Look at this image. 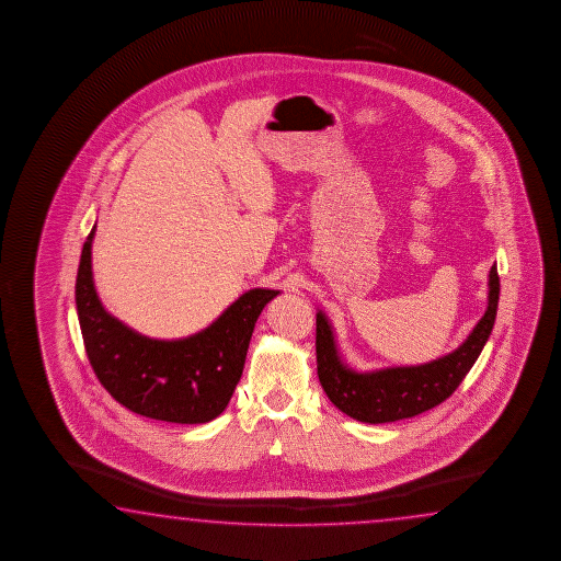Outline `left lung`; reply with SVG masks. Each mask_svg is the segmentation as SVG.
I'll list each match as a JSON object with an SVG mask.
<instances>
[{"instance_id": "left-lung-1", "label": "left lung", "mask_w": 561, "mask_h": 561, "mask_svg": "<svg viewBox=\"0 0 561 561\" xmlns=\"http://www.w3.org/2000/svg\"><path fill=\"white\" fill-rule=\"evenodd\" d=\"M499 293L501 283L493 265L489 273L486 312L456 352L416 367H389L373 373H357L343 365L332 325L322 312L316 313V362L328 399L343 414L369 424L412 419L442 404L454 394L483 352L493 332Z\"/></svg>"}]
</instances>
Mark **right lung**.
I'll list each match as a JSON object with an SVG mask.
<instances>
[{
  "instance_id": "right-lung-1",
  "label": "right lung",
  "mask_w": 561,
  "mask_h": 561,
  "mask_svg": "<svg viewBox=\"0 0 561 561\" xmlns=\"http://www.w3.org/2000/svg\"><path fill=\"white\" fill-rule=\"evenodd\" d=\"M85 238L77 276V310L95 377L125 409L174 424L219 416L238 387L256 318L278 290L239 296L206 330L161 342L134 332L105 312L92 280V239Z\"/></svg>"
}]
</instances>
